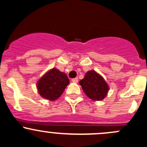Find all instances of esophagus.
I'll return each mask as SVG.
<instances>
[{
  "mask_svg": "<svg viewBox=\"0 0 147 147\" xmlns=\"http://www.w3.org/2000/svg\"><path fill=\"white\" fill-rule=\"evenodd\" d=\"M72 82H75V83H77V82H78V78H73V79L72 80Z\"/></svg>",
  "mask_w": 147,
  "mask_h": 147,
  "instance_id": "obj_1",
  "label": "esophagus"
}]
</instances>
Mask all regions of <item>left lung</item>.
<instances>
[{
  "label": "left lung",
  "instance_id": "1",
  "mask_svg": "<svg viewBox=\"0 0 147 147\" xmlns=\"http://www.w3.org/2000/svg\"><path fill=\"white\" fill-rule=\"evenodd\" d=\"M80 84L86 95L94 101L103 100L109 91V86L100 75L94 70L88 71Z\"/></svg>",
  "mask_w": 147,
  "mask_h": 147
}]
</instances>
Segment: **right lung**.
I'll list each match as a JSON object with an SVG mask.
<instances>
[{
  "mask_svg": "<svg viewBox=\"0 0 147 147\" xmlns=\"http://www.w3.org/2000/svg\"><path fill=\"white\" fill-rule=\"evenodd\" d=\"M69 83L66 74L53 68L38 81L37 89L41 97L54 101L61 96Z\"/></svg>",
  "mask_w": 147,
  "mask_h": 147,
  "instance_id": "obj_1",
  "label": "right lung"
}]
</instances>
